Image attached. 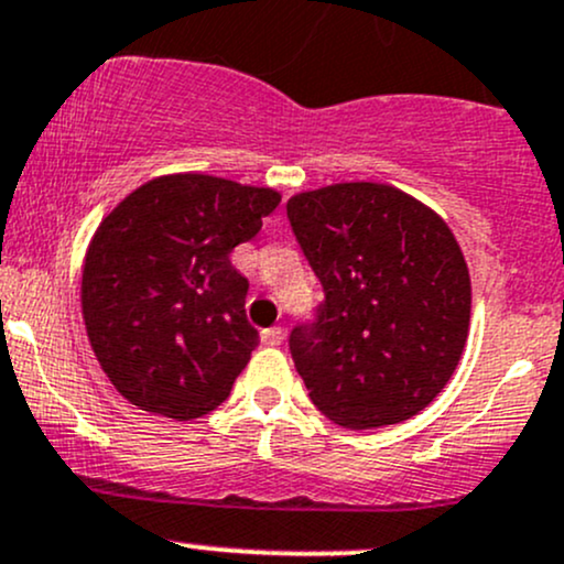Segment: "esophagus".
I'll return each mask as SVG.
<instances>
[{
  "mask_svg": "<svg viewBox=\"0 0 564 564\" xmlns=\"http://www.w3.org/2000/svg\"><path fill=\"white\" fill-rule=\"evenodd\" d=\"M262 343L270 345V348L281 345L283 343V329H281V326H272V329H264L262 332Z\"/></svg>",
  "mask_w": 564,
  "mask_h": 564,
  "instance_id": "1",
  "label": "esophagus"
}]
</instances>
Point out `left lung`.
<instances>
[{"mask_svg": "<svg viewBox=\"0 0 564 564\" xmlns=\"http://www.w3.org/2000/svg\"><path fill=\"white\" fill-rule=\"evenodd\" d=\"M286 214L326 294L318 321L289 337L313 404L352 431L423 412L471 326V275L447 221L380 182L296 192Z\"/></svg>", "mask_w": 564, "mask_h": 564, "instance_id": "left-lung-1", "label": "left lung"}]
</instances>
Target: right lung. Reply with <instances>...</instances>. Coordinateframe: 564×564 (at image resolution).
I'll list each match as a JSON object with an SVG mask.
<instances>
[{"instance_id": "obj_1", "label": "right lung", "mask_w": 564, "mask_h": 564, "mask_svg": "<svg viewBox=\"0 0 564 564\" xmlns=\"http://www.w3.org/2000/svg\"><path fill=\"white\" fill-rule=\"evenodd\" d=\"M278 203L272 187L189 171L150 178L104 216L79 300L104 375L133 406L195 420L230 395L259 345L230 251Z\"/></svg>"}]
</instances>
